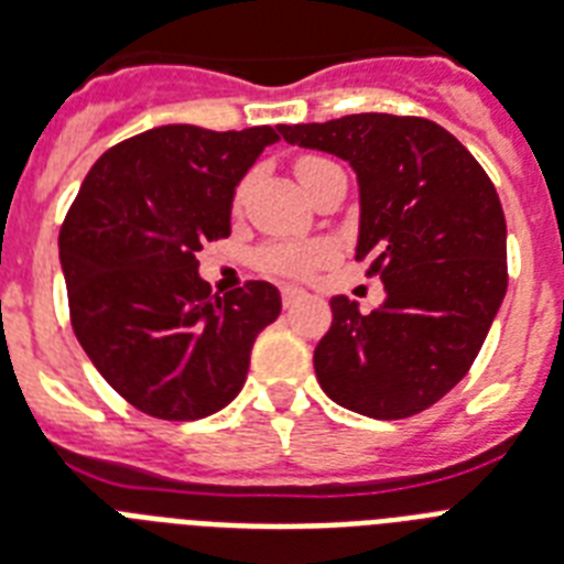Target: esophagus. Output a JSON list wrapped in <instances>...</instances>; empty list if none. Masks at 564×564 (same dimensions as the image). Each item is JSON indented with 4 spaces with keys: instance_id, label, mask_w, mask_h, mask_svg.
<instances>
[{
    "instance_id": "1",
    "label": "esophagus",
    "mask_w": 564,
    "mask_h": 564,
    "mask_svg": "<svg viewBox=\"0 0 564 564\" xmlns=\"http://www.w3.org/2000/svg\"><path fill=\"white\" fill-rule=\"evenodd\" d=\"M302 296H305V291H300V288H282V305H285V308H293Z\"/></svg>"
}]
</instances>
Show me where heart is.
Segmentation results:
<instances>
[{"mask_svg":"<svg viewBox=\"0 0 564 564\" xmlns=\"http://www.w3.org/2000/svg\"><path fill=\"white\" fill-rule=\"evenodd\" d=\"M332 164V161H325V158H300L296 161V178L305 187L311 178H314L316 172L325 170V166ZM245 195V187L239 189V198ZM328 259V248L325 245H316V241H282V245H271V248H264L262 256H259V264H262L268 273H276V276H308L314 268Z\"/></svg>","mask_w":564,"mask_h":564,"instance_id":"1","label":"heart"}]
</instances>
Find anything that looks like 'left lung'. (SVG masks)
I'll return each instance as SVG.
<instances>
[{
    "label": "left lung",
    "mask_w": 564,
    "mask_h": 564,
    "mask_svg": "<svg viewBox=\"0 0 564 564\" xmlns=\"http://www.w3.org/2000/svg\"><path fill=\"white\" fill-rule=\"evenodd\" d=\"M279 134L357 172V259H369L386 291L371 314L334 296L332 328L314 351L316 380L357 415H417L467 375L505 300L499 193L467 147L426 118L366 111L282 123Z\"/></svg>",
    "instance_id": "left-lung-1"
}]
</instances>
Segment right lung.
Masks as SVG:
<instances>
[{
	"label": "right lung",
	"mask_w": 564,
	"mask_h": 564,
	"mask_svg": "<svg viewBox=\"0 0 564 564\" xmlns=\"http://www.w3.org/2000/svg\"><path fill=\"white\" fill-rule=\"evenodd\" d=\"M276 141L271 126H158L97 158L65 216L59 264L74 334L143 415L198 421L225 409L256 337L282 311L271 282L218 296L195 259L230 236L236 187Z\"/></svg>",
	"instance_id": "right-lung-1"
}]
</instances>
